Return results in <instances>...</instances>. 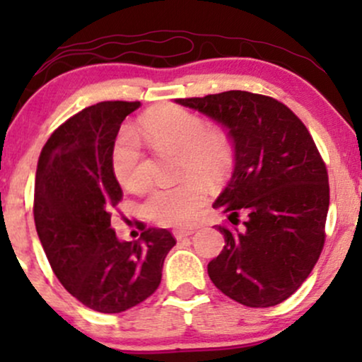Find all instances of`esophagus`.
Masks as SVG:
<instances>
[{"label": "esophagus", "instance_id": "obj_1", "mask_svg": "<svg viewBox=\"0 0 362 362\" xmlns=\"http://www.w3.org/2000/svg\"><path fill=\"white\" fill-rule=\"evenodd\" d=\"M190 235H194L192 228H185V230H173V236H175L177 240H184Z\"/></svg>", "mask_w": 362, "mask_h": 362}]
</instances>
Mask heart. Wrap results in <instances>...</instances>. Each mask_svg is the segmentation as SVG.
Wrapping results in <instances>:
<instances>
[{
	"instance_id": "heart-1",
	"label": "heart",
	"mask_w": 362,
	"mask_h": 362,
	"mask_svg": "<svg viewBox=\"0 0 362 362\" xmlns=\"http://www.w3.org/2000/svg\"><path fill=\"white\" fill-rule=\"evenodd\" d=\"M141 131L155 148L178 153V172L209 182L219 180L233 160V146L223 131L207 127L204 119L182 107H160L141 117ZM112 172L129 190L144 185L143 146L132 131H122L112 148ZM206 185L187 177L178 184L155 187L143 201V213L160 226L189 224L204 206Z\"/></svg>"
}]
</instances>
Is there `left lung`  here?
Listing matches in <instances>:
<instances>
[{
	"label": "left lung",
	"mask_w": 362,
	"mask_h": 362,
	"mask_svg": "<svg viewBox=\"0 0 362 362\" xmlns=\"http://www.w3.org/2000/svg\"><path fill=\"white\" fill-rule=\"evenodd\" d=\"M177 102L221 124L235 144L233 177L213 204L233 228L218 226L226 243L207 264L211 281L240 305H279L306 281L325 243L330 187L317 144L267 95L230 90Z\"/></svg>",
	"instance_id": "obj_1"
}]
</instances>
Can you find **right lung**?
<instances>
[{
    "label": "right lung",
    "instance_id": "1",
    "mask_svg": "<svg viewBox=\"0 0 362 362\" xmlns=\"http://www.w3.org/2000/svg\"><path fill=\"white\" fill-rule=\"evenodd\" d=\"M139 102H100L61 124L37 163L34 219L52 272L69 294L98 313H122L148 300L161 282L177 240L146 230L120 242L110 226L122 189L112 172V148L122 120Z\"/></svg>",
    "mask_w": 362,
    "mask_h": 362
}]
</instances>
